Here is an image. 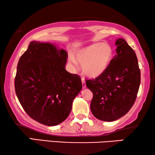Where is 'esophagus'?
<instances>
[{"instance_id":"obj_1","label":"esophagus","mask_w":155,"mask_h":155,"mask_svg":"<svg viewBox=\"0 0 155 155\" xmlns=\"http://www.w3.org/2000/svg\"><path fill=\"white\" fill-rule=\"evenodd\" d=\"M82 87L85 88L86 87V82L84 78H82Z\"/></svg>"}]
</instances>
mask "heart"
Here are the masks:
<instances>
[{
    "mask_svg": "<svg viewBox=\"0 0 155 155\" xmlns=\"http://www.w3.org/2000/svg\"><path fill=\"white\" fill-rule=\"evenodd\" d=\"M113 56V49L107 43H96L78 51L76 59L70 56V62L76 67L78 62L82 64L83 73L90 78L101 75L109 66Z\"/></svg>",
    "mask_w": 155,
    "mask_h": 155,
    "instance_id": "b5f03b06",
    "label": "heart"
}]
</instances>
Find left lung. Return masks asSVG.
I'll list each match as a JSON object with an SVG mask.
<instances>
[{"label":"left lung","mask_w":155,"mask_h":155,"mask_svg":"<svg viewBox=\"0 0 155 155\" xmlns=\"http://www.w3.org/2000/svg\"><path fill=\"white\" fill-rule=\"evenodd\" d=\"M116 54L107 70L97 78L86 80L93 93L91 111L97 119L114 121L134 104L140 84L136 54L124 39H116Z\"/></svg>","instance_id":"obj_1"}]
</instances>
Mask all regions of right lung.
<instances>
[{
    "label": "right lung",
    "mask_w": 155,
    "mask_h": 155,
    "mask_svg": "<svg viewBox=\"0 0 155 155\" xmlns=\"http://www.w3.org/2000/svg\"><path fill=\"white\" fill-rule=\"evenodd\" d=\"M68 53L51 43L33 41L20 57L15 89L25 112L48 126L66 119L82 87L81 78L65 70Z\"/></svg>",
    "instance_id": "add662e5"
}]
</instances>
